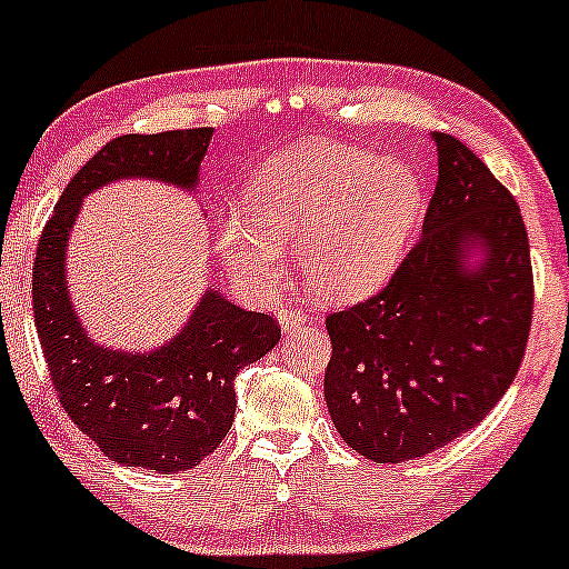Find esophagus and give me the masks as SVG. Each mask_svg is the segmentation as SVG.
I'll return each instance as SVG.
<instances>
[{
    "label": "esophagus",
    "instance_id": "esophagus-1",
    "mask_svg": "<svg viewBox=\"0 0 569 569\" xmlns=\"http://www.w3.org/2000/svg\"><path fill=\"white\" fill-rule=\"evenodd\" d=\"M278 320H280V326H283V333H291V331H297V328H302L310 318H307V312L302 310V307L289 302L283 310L278 312Z\"/></svg>",
    "mask_w": 569,
    "mask_h": 569
}]
</instances>
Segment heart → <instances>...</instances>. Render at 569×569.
<instances>
[{
  "label": "heart",
  "mask_w": 569,
  "mask_h": 569,
  "mask_svg": "<svg viewBox=\"0 0 569 569\" xmlns=\"http://www.w3.org/2000/svg\"><path fill=\"white\" fill-rule=\"evenodd\" d=\"M251 214L219 224V254L257 286L276 283L283 243H299L312 293L352 302L387 283L423 214V180L366 148L305 140L257 174Z\"/></svg>",
  "instance_id": "b5f03b06"
}]
</instances>
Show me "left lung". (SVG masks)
<instances>
[{
  "mask_svg": "<svg viewBox=\"0 0 569 569\" xmlns=\"http://www.w3.org/2000/svg\"><path fill=\"white\" fill-rule=\"evenodd\" d=\"M437 184L419 243L376 297L326 318V406L345 442L400 463L477 427L511 387L532 323L515 196L435 132Z\"/></svg>",
  "mask_w": 569,
  "mask_h": 569,
  "instance_id": "1",
  "label": "left lung"
}]
</instances>
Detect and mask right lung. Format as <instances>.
<instances>
[{"label": "right lung", "instance_id": "1", "mask_svg": "<svg viewBox=\"0 0 569 569\" xmlns=\"http://www.w3.org/2000/svg\"><path fill=\"white\" fill-rule=\"evenodd\" d=\"M211 132L116 137L68 182L33 259V320L60 406L111 461L159 475L188 471L214 453L236 416L238 371L278 345L280 326L209 289L159 350H111L89 339L73 310L66 246L81 201L102 184L146 177L196 190Z\"/></svg>", "mask_w": 569, "mask_h": 569}]
</instances>
